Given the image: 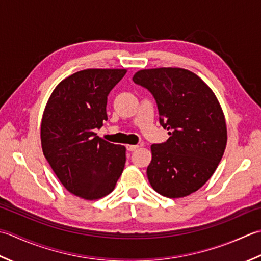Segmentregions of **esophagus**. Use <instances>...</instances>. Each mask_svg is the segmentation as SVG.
<instances>
[{
  "label": "esophagus",
  "instance_id": "34e87169",
  "mask_svg": "<svg viewBox=\"0 0 261 261\" xmlns=\"http://www.w3.org/2000/svg\"><path fill=\"white\" fill-rule=\"evenodd\" d=\"M126 148L128 151L132 152V151H135L136 148H138V145H130V144H128V145H126Z\"/></svg>",
  "mask_w": 261,
  "mask_h": 261
}]
</instances>
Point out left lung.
I'll return each instance as SVG.
<instances>
[{"instance_id":"left-lung-1","label":"left lung","mask_w":261,"mask_h":261,"mask_svg":"<svg viewBox=\"0 0 261 261\" xmlns=\"http://www.w3.org/2000/svg\"><path fill=\"white\" fill-rule=\"evenodd\" d=\"M133 81L156 101L160 124L170 137L152 144L147 178L168 198L186 197L207 182L227 142L224 113L215 93L195 73L179 67L141 70Z\"/></svg>"}]
</instances>
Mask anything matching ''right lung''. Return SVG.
Wrapping results in <instances>:
<instances>
[{"label": "right lung", "instance_id": "1", "mask_svg": "<svg viewBox=\"0 0 261 261\" xmlns=\"http://www.w3.org/2000/svg\"><path fill=\"white\" fill-rule=\"evenodd\" d=\"M126 68H88L57 84L40 125L41 148L62 185L83 199L102 198L123 173L126 147L97 136L108 119V94Z\"/></svg>", "mask_w": 261, "mask_h": 261}]
</instances>
